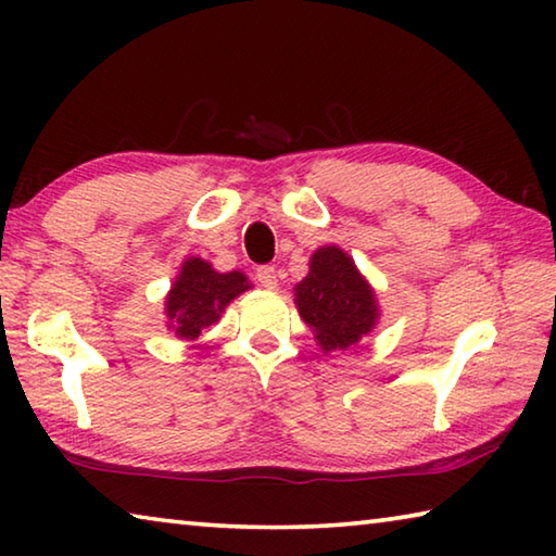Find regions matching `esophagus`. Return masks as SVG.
Returning a JSON list of instances; mask_svg holds the SVG:
<instances>
[{"mask_svg": "<svg viewBox=\"0 0 556 556\" xmlns=\"http://www.w3.org/2000/svg\"><path fill=\"white\" fill-rule=\"evenodd\" d=\"M255 275H257V281L265 289H275L277 287V269L271 267V265H260L257 269H255Z\"/></svg>", "mask_w": 556, "mask_h": 556, "instance_id": "1", "label": "esophagus"}]
</instances>
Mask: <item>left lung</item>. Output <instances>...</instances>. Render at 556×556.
<instances>
[{
  "mask_svg": "<svg viewBox=\"0 0 556 556\" xmlns=\"http://www.w3.org/2000/svg\"><path fill=\"white\" fill-rule=\"evenodd\" d=\"M296 306L324 351H345L375 326V294L353 260L338 248L314 252L312 271L296 285Z\"/></svg>",
  "mask_w": 556,
  "mask_h": 556,
  "instance_id": "left-lung-1",
  "label": "left lung"
}]
</instances>
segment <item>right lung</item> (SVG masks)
Instances as JSON below:
<instances>
[{"instance_id": "add662e5", "label": "right lung", "mask_w": 556, "mask_h": 556, "mask_svg": "<svg viewBox=\"0 0 556 556\" xmlns=\"http://www.w3.org/2000/svg\"><path fill=\"white\" fill-rule=\"evenodd\" d=\"M248 287L242 271L220 275L201 257L186 260L166 299L168 328L181 338H195L205 326L218 321L223 308Z\"/></svg>"}]
</instances>
